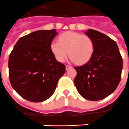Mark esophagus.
Wrapping results in <instances>:
<instances>
[{
  "label": "esophagus",
  "mask_w": 129,
  "mask_h": 129,
  "mask_svg": "<svg viewBox=\"0 0 129 129\" xmlns=\"http://www.w3.org/2000/svg\"><path fill=\"white\" fill-rule=\"evenodd\" d=\"M70 68H72V66H68V65H66V70H69Z\"/></svg>",
  "instance_id": "34e87169"
}]
</instances>
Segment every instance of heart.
Wrapping results in <instances>:
<instances>
[{
  "instance_id": "1",
  "label": "heart",
  "mask_w": 129,
  "mask_h": 129,
  "mask_svg": "<svg viewBox=\"0 0 129 129\" xmlns=\"http://www.w3.org/2000/svg\"><path fill=\"white\" fill-rule=\"evenodd\" d=\"M50 49L58 61L63 62L69 55L71 61L82 65L88 62L92 57L94 43L87 35L68 31L60 35L59 42H51Z\"/></svg>"
}]
</instances>
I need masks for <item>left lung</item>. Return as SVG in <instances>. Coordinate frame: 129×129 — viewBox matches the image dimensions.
<instances>
[{"mask_svg": "<svg viewBox=\"0 0 129 129\" xmlns=\"http://www.w3.org/2000/svg\"><path fill=\"white\" fill-rule=\"evenodd\" d=\"M93 40L94 51L85 64L74 67V84L81 96L89 101L105 99L112 94L120 81L122 58L115 41L93 29L85 32Z\"/></svg>", "mask_w": 129, "mask_h": 129, "instance_id": "left-lung-1", "label": "left lung"}]
</instances>
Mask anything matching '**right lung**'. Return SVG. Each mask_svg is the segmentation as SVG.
<instances>
[{
  "label": "right lung",
  "instance_id": "right-lung-1",
  "mask_svg": "<svg viewBox=\"0 0 129 129\" xmlns=\"http://www.w3.org/2000/svg\"><path fill=\"white\" fill-rule=\"evenodd\" d=\"M55 29L40 30L19 39L9 57V77L18 94L30 102H42L52 96L66 66L55 59L50 44Z\"/></svg>",
  "mask_w": 129,
  "mask_h": 129
}]
</instances>
